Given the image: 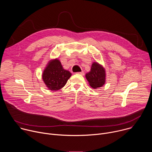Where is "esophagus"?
Here are the masks:
<instances>
[{
	"mask_svg": "<svg viewBox=\"0 0 152 152\" xmlns=\"http://www.w3.org/2000/svg\"><path fill=\"white\" fill-rule=\"evenodd\" d=\"M76 74H79V75H84V72H77L76 73Z\"/></svg>",
	"mask_w": 152,
	"mask_h": 152,
	"instance_id": "obj_1",
	"label": "esophagus"
}]
</instances>
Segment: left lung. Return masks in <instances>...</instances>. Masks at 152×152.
Listing matches in <instances>:
<instances>
[{
  "label": "left lung",
  "mask_w": 152,
  "mask_h": 152,
  "mask_svg": "<svg viewBox=\"0 0 152 152\" xmlns=\"http://www.w3.org/2000/svg\"><path fill=\"white\" fill-rule=\"evenodd\" d=\"M86 78L92 88L94 89L100 88L105 82V71L100 65L94 62L91 66V71L86 74Z\"/></svg>",
  "instance_id": "8db88e82"
}]
</instances>
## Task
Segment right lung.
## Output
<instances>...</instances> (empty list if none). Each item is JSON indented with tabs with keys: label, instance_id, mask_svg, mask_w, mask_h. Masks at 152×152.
<instances>
[{
	"label": "right lung",
	"instance_id": "1",
	"mask_svg": "<svg viewBox=\"0 0 152 152\" xmlns=\"http://www.w3.org/2000/svg\"><path fill=\"white\" fill-rule=\"evenodd\" d=\"M72 74L64 70L58 59L49 62L42 74V79L47 87L52 91L61 89L66 84Z\"/></svg>",
	"mask_w": 152,
	"mask_h": 152
}]
</instances>
